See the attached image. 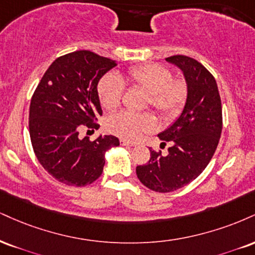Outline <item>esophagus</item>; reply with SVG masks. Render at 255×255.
Listing matches in <instances>:
<instances>
[{
  "label": "esophagus",
  "instance_id": "1",
  "mask_svg": "<svg viewBox=\"0 0 255 255\" xmlns=\"http://www.w3.org/2000/svg\"><path fill=\"white\" fill-rule=\"evenodd\" d=\"M120 142H121L122 146H134V143L129 142V141H126V140H124V139L120 140Z\"/></svg>",
  "mask_w": 255,
  "mask_h": 255
}]
</instances>
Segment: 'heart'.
Returning <instances> with one entry per match:
<instances>
[{
    "mask_svg": "<svg viewBox=\"0 0 255 255\" xmlns=\"http://www.w3.org/2000/svg\"><path fill=\"white\" fill-rule=\"evenodd\" d=\"M127 81L130 87L141 89L147 94V103L164 120L174 119L185 104L188 88L183 81L173 79L166 67L158 64H145L129 69ZM98 97L103 108L114 110L121 103L125 82L115 72L107 73L97 87ZM107 129L124 140L134 141L143 133L154 129V120L148 114L121 112L107 120Z\"/></svg>",
    "mask_w": 255,
    "mask_h": 255,
    "instance_id": "1",
    "label": "heart"
}]
</instances>
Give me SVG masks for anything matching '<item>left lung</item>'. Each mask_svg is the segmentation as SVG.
Returning a JSON list of instances; mask_svg holds the SVG:
<instances>
[{
    "instance_id": "obj_1",
    "label": "left lung",
    "mask_w": 255,
    "mask_h": 255,
    "mask_svg": "<svg viewBox=\"0 0 255 255\" xmlns=\"http://www.w3.org/2000/svg\"><path fill=\"white\" fill-rule=\"evenodd\" d=\"M185 78L188 96L184 108L167 129L158 134L161 145L170 143L168 154L151 152L146 165L136 166V176L146 188L171 192L188 185L209 164L222 131V106L215 78L197 60L172 56Z\"/></svg>"
}]
</instances>
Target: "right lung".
<instances>
[{
	"label": "right lung",
	"mask_w": 255,
	"mask_h": 255,
	"mask_svg": "<svg viewBox=\"0 0 255 255\" xmlns=\"http://www.w3.org/2000/svg\"><path fill=\"white\" fill-rule=\"evenodd\" d=\"M115 60L91 51L57 58L33 94L29 135L41 166L58 182L72 186L94 183L103 172L106 152L120 145L114 135L79 139L83 126L98 129L102 116L97 85Z\"/></svg>",
	"instance_id": "1"
}]
</instances>
